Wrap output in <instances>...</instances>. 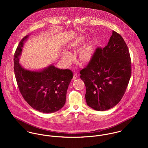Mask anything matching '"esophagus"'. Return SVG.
<instances>
[{"instance_id":"34e87169","label":"esophagus","mask_w":148,"mask_h":148,"mask_svg":"<svg viewBox=\"0 0 148 148\" xmlns=\"http://www.w3.org/2000/svg\"><path fill=\"white\" fill-rule=\"evenodd\" d=\"M77 77H78V76L77 74H74L73 76V80H76L77 78Z\"/></svg>"}]
</instances>
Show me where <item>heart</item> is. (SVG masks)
I'll list each match as a JSON object with an SVG mask.
<instances>
[{
	"instance_id": "obj_1",
	"label": "heart",
	"mask_w": 148,
	"mask_h": 148,
	"mask_svg": "<svg viewBox=\"0 0 148 148\" xmlns=\"http://www.w3.org/2000/svg\"><path fill=\"white\" fill-rule=\"evenodd\" d=\"M91 54V48L89 47H86L83 48L80 53V58L83 60H86L88 59L90 56ZM64 59L67 61L69 60L71 56L68 53H65L63 55Z\"/></svg>"
}]
</instances>
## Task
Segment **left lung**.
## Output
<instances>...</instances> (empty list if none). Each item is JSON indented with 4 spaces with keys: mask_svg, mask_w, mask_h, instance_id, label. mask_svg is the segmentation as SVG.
<instances>
[{
    "mask_svg": "<svg viewBox=\"0 0 148 148\" xmlns=\"http://www.w3.org/2000/svg\"><path fill=\"white\" fill-rule=\"evenodd\" d=\"M132 72L127 44L114 31L104 48L97 47L80 78L86 87L87 105L98 111L116 106L123 98Z\"/></svg>",
    "mask_w": 148,
    "mask_h": 148,
    "instance_id": "obj_1",
    "label": "left lung"
}]
</instances>
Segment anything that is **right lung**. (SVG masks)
Wrapping results in <instances>:
<instances>
[{"instance_id": "1", "label": "right lung", "mask_w": 148, "mask_h": 148, "mask_svg": "<svg viewBox=\"0 0 148 148\" xmlns=\"http://www.w3.org/2000/svg\"><path fill=\"white\" fill-rule=\"evenodd\" d=\"M19 42L14 54V72L24 99L34 109L45 113L56 112L63 107L68 85L73 78L69 69H60L53 65L40 71L24 69L19 63L24 42Z\"/></svg>"}]
</instances>
